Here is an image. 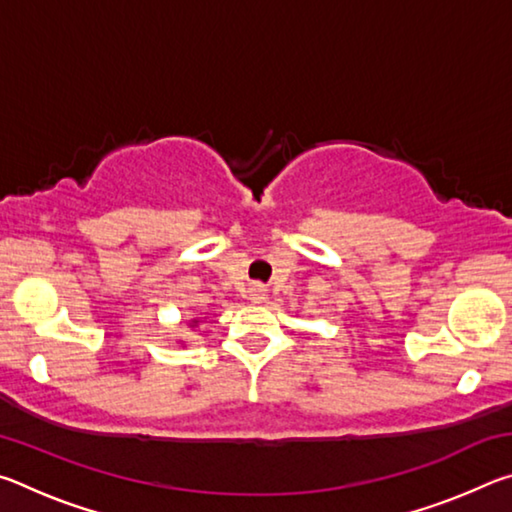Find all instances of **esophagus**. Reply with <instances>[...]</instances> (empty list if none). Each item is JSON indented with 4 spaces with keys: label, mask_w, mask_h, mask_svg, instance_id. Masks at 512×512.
Wrapping results in <instances>:
<instances>
[{
    "label": "esophagus",
    "mask_w": 512,
    "mask_h": 512,
    "mask_svg": "<svg viewBox=\"0 0 512 512\" xmlns=\"http://www.w3.org/2000/svg\"><path fill=\"white\" fill-rule=\"evenodd\" d=\"M264 287L262 284H253V289H250V300L253 302H262L264 300Z\"/></svg>",
    "instance_id": "obj_1"
}]
</instances>
